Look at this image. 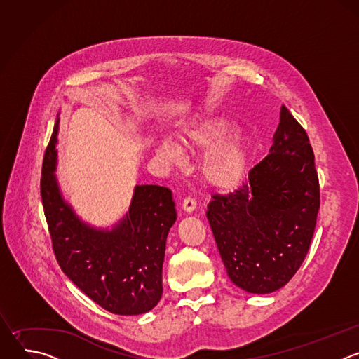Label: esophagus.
Wrapping results in <instances>:
<instances>
[{
    "mask_svg": "<svg viewBox=\"0 0 359 359\" xmlns=\"http://www.w3.org/2000/svg\"><path fill=\"white\" fill-rule=\"evenodd\" d=\"M182 209L186 212V213H193L194 209H196V201L191 198V197H186L182 203Z\"/></svg>",
    "mask_w": 359,
    "mask_h": 359,
    "instance_id": "34e87169",
    "label": "esophagus"
}]
</instances>
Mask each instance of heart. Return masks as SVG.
<instances>
[{"label": "heart", "instance_id": "1", "mask_svg": "<svg viewBox=\"0 0 359 359\" xmlns=\"http://www.w3.org/2000/svg\"><path fill=\"white\" fill-rule=\"evenodd\" d=\"M233 125L217 115L197 119L184 125L179 133L182 146L189 151L204 150L198 163L200 179L212 189L229 190L244 177L250 163V147L241 137H229ZM182 146L172 139L156 143L158 158L168 166L182 168L186 155Z\"/></svg>", "mask_w": 359, "mask_h": 359}]
</instances>
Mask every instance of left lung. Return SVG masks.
Instances as JSON below:
<instances>
[{
    "label": "left lung",
    "mask_w": 359,
    "mask_h": 359,
    "mask_svg": "<svg viewBox=\"0 0 359 359\" xmlns=\"http://www.w3.org/2000/svg\"><path fill=\"white\" fill-rule=\"evenodd\" d=\"M320 210L314 151L302 126L283 107L269 155L237 190L208 206L230 280L250 294L284 287L309 252Z\"/></svg>",
    "instance_id": "1"
}]
</instances>
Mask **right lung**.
I'll return each instance as SVG.
<instances>
[{
    "mask_svg": "<svg viewBox=\"0 0 359 359\" xmlns=\"http://www.w3.org/2000/svg\"><path fill=\"white\" fill-rule=\"evenodd\" d=\"M60 118L46 147L41 197L60 267L102 309L118 316L150 311L162 298L166 238L177 219L172 191L135 186L129 210L112 229L85 223L64 198L55 175Z\"/></svg>",
    "mask_w": 359,
    "mask_h": 359,
    "instance_id": "add662e5",
    "label": "right lung"
}]
</instances>
